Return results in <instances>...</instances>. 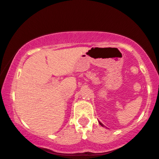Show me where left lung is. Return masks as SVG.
<instances>
[{"label":"left lung","instance_id":"left-lung-1","mask_svg":"<svg viewBox=\"0 0 159 159\" xmlns=\"http://www.w3.org/2000/svg\"><path fill=\"white\" fill-rule=\"evenodd\" d=\"M99 124H100V125H102V126H104V125H103V124H102V123H100V122H99Z\"/></svg>","mask_w":159,"mask_h":159}]
</instances>
